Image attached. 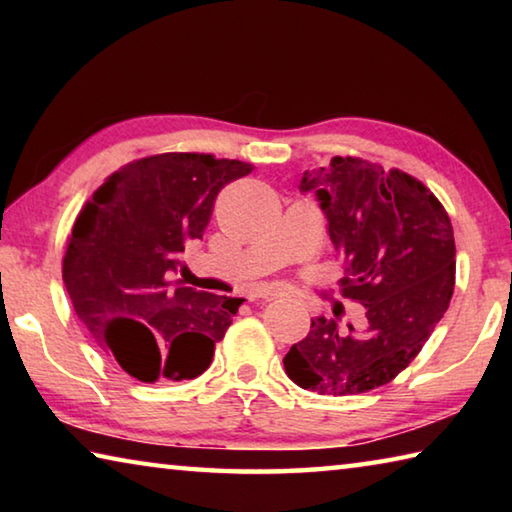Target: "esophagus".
Returning <instances> with one entry per match:
<instances>
[{
    "label": "esophagus",
    "instance_id": "34e87169",
    "mask_svg": "<svg viewBox=\"0 0 512 512\" xmlns=\"http://www.w3.org/2000/svg\"><path fill=\"white\" fill-rule=\"evenodd\" d=\"M282 296V291L280 289H275V287H264V289H257L255 293H250V300H255V298H262V300H275V298H280Z\"/></svg>",
    "mask_w": 512,
    "mask_h": 512
}]
</instances>
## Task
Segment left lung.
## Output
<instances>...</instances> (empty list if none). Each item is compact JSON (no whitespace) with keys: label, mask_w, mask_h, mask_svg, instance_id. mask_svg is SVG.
Instances as JSON below:
<instances>
[{"label":"left lung","mask_w":512,"mask_h":512,"mask_svg":"<svg viewBox=\"0 0 512 512\" xmlns=\"http://www.w3.org/2000/svg\"><path fill=\"white\" fill-rule=\"evenodd\" d=\"M327 219L329 239L348 268L343 296L366 307L368 325L343 332L332 318L311 320L307 339L284 357V370L305 391L359 395L395 379L418 357L454 293L452 221L420 180L336 155L305 171Z\"/></svg>","instance_id":"1"}]
</instances>
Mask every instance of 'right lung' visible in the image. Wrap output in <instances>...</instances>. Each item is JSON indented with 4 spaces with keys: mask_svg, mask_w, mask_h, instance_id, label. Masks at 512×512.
<instances>
[{
    "mask_svg": "<svg viewBox=\"0 0 512 512\" xmlns=\"http://www.w3.org/2000/svg\"><path fill=\"white\" fill-rule=\"evenodd\" d=\"M250 171L203 153L151 155L112 173L81 210L63 282L81 323L131 377L180 381L210 368L244 298L183 287L173 275L203 239L216 194Z\"/></svg>",
    "mask_w": 512,
    "mask_h": 512,
    "instance_id": "right-lung-1",
    "label": "right lung"
}]
</instances>
